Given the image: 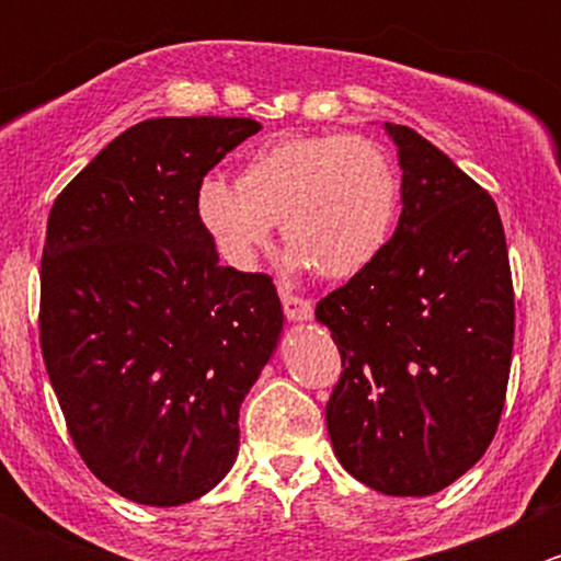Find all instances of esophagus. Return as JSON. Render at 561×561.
I'll list each match as a JSON object with an SVG mask.
<instances>
[{"label": "esophagus", "mask_w": 561, "mask_h": 561, "mask_svg": "<svg viewBox=\"0 0 561 561\" xmlns=\"http://www.w3.org/2000/svg\"><path fill=\"white\" fill-rule=\"evenodd\" d=\"M279 298H282V309H285L287 320L304 322L312 317V301H307V298L296 296V293H290L287 287H279Z\"/></svg>", "instance_id": "1"}]
</instances>
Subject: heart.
Listing matches in <instances>:
<instances>
[{"label":"heart","instance_id":"heart-1","mask_svg":"<svg viewBox=\"0 0 561 561\" xmlns=\"http://www.w3.org/2000/svg\"><path fill=\"white\" fill-rule=\"evenodd\" d=\"M195 214L233 268H252L282 219L293 268L350 279L388 247L399 175L388 151L364 135H285L247 157L236 186L203 181Z\"/></svg>","mask_w":561,"mask_h":561}]
</instances>
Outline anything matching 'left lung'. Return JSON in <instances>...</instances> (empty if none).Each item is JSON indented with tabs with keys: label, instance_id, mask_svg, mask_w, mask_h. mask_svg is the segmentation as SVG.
Returning <instances> with one entry per match:
<instances>
[{
	"label": "left lung",
	"instance_id": "1",
	"mask_svg": "<svg viewBox=\"0 0 561 561\" xmlns=\"http://www.w3.org/2000/svg\"><path fill=\"white\" fill-rule=\"evenodd\" d=\"M401 217L380 257L317 304L342 377L325 404L333 454L390 496H428L496 434L513 355V282L500 211L448 154L386 122Z\"/></svg>",
	"mask_w": 561,
	"mask_h": 561
}]
</instances>
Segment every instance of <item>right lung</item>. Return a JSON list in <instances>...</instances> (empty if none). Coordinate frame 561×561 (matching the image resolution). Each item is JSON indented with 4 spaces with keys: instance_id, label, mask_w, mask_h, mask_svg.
Masks as SVG:
<instances>
[{
    "instance_id": "add662e5",
    "label": "right lung",
    "mask_w": 561,
    "mask_h": 561,
    "mask_svg": "<svg viewBox=\"0 0 561 561\" xmlns=\"http://www.w3.org/2000/svg\"><path fill=\"white\" fill-rule=\"evenodd\" d=\"M254 118H146L56 197L39 263V344L87 467L138 505L211 491L239 456L241 401L279 344L265 274L219 263L203 175Z\"/></svg>"
}]
</instances>
